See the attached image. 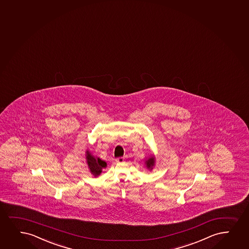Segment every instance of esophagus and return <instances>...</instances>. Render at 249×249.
<instances>
[{"instance_id": "1", "label": "esophagus", "mask_w": 249, "mask_h": 249, "mask_svg": "<svg viewBox=\"0 0 249 249\" xmlns=\"http://www.w3.org/2000/svg\"><path fill=\"white\" fill-rule=\"evenodd\" d=\"M116 162L118 163H123L124 162V158H123V157L117 158V160H116Z\"/></svg>"}]
</instances>
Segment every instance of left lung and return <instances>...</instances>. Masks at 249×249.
<instances>
[{
    "instance_id": "left-lung-1",
    "label": "left lung",
    "mask_w": 249,
    "mask_h": 249,
    "mask_svg": "<svg viewBox=\"0 0 249 249\" xmlns=\"http://www.w3.org/2000/svg\"><path fill=\"white\" fill-rule=\"evenodd\" d=\"M154 163H155V160H154V157H151L146 161V167L147 169H152L154 167Z\"/></svg>"
}]
</instances>
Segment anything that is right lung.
<instances>
[{
  "label": "right lung",
  "mask_w": 249,
  "mask_h": 249,
  "mask_svg": "<svg viewBox=\"0 0 249 249\" xmlns=\"http://www.w3.org/2000/svg\"><path fill=\"white\" fill-rule=\"evenodd\" d=\"M86 159H87V163L89 166V170L95 177H97L100 174L102 173V169L107 167V163L100 160L99 158L95 159L90 154L89 151L86 152Z\"/></svg>",
  "instance_id": "obj_1"
}]
</instances>
